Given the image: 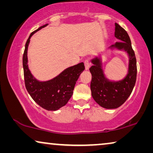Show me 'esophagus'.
Listing matches in <instances>:
<instances>
[{"label":"esophagus","instance_id":"esophagus-1","mask_svg":"<svg viewBox=\"0 0 153 153\" xmlns=\"http://www.w3.org/2000/svg\"><path fill=\"white\" fill-rule=\"evenodd\" d=\"M84 65H85V70H88L89 68H90V62H89V60H85V62H84Z\"/></svg>","mask_w":153,"mask_h":153}]
</instances>
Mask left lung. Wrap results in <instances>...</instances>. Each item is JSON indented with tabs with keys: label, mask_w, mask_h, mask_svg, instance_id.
Here are the masks:
<instances>
[{
	"label": "left lung",
	"mask_w": 153,
	"mask_h": 153,
	"mask_svg": "<svg viewBox=\"0 0 153 153\" xmlns=\"http://www.w3.org/2000/svg\"><path fill=\"white\" fill-rule=\"evenodd\" d=\"M115 37L119 39L111 46L110 49L126 52L129 57L128 72L126 76L120 81H110L104 75L102 58L95 56L91 61L90 68L92 74L91 94L93 99L102 107L112 109L120 106L131 95L137 80V59L131 47V43L127 31L120 25L115 24Z\"/></svg>",
	"instance_id": "1"
}]
</instances>
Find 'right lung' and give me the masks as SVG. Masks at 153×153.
Segmentation results:
<instances>
[{"instance_id": "obj_1", "label": "right lung", "mask_w": 153, "mask_h": 153, "mask_svg": "<svg viewBox=\"0 0 153 153\" xmlns=\"http://www.w3.org/2000/svg\"><path fill=\"white\" fill-rule=\"evenodd\" d=\"M48 24L33 31L27 39L24 56V81L26 90L36 103L48 111H56L68 103L73 94L75 84L81 72L85 70L83 62L66 68L51 80L40 81L31 74L28 65V48L32 35L47 26Z\"/></svg>"}]
</instances>
